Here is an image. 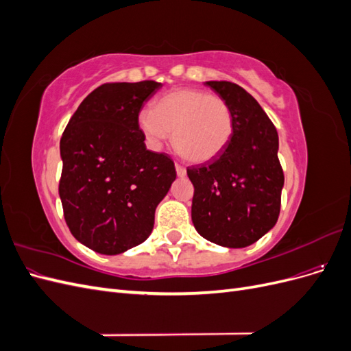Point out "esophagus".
I'll return each instance as SVG.
<instances>
[{
    "label": "esophagus",
    "mask_w": 351,
    "mask_h": 351,
    "mask_svg": "<svg viewBox=\"0 0 351 351\" xmlns=\"http://www.w3.org/2000/svg\"><path fill=\"white\" fill-rule=\"evenodd\" d=\"M176 171H177V176H178V177H184V176L187 174L186 168H184L183 165H180V164H176Z\"/></svg>",
    "instance_id": "34e87169"
}]
</instances>
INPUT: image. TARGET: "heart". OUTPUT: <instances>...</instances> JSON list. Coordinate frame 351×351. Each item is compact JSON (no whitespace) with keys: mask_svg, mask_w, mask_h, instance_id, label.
<instances>
[{"mask_svg":"<svg viewBox=\"0 0 351 351\" xmlns=\"http://www.w3.org/2000/svg\"><path fill=\"white\" fill-rule=\"evenodd\" d=\"M139 129L154 149L171 136L187 161L205 162L226 149L234 133V117L227 101L197 89H174L159 98L154 111L139 114Z\"/></svg>","mask_w":351,"mask_h":351,"instance_id":"b5f03b06","label":"heart"}]
</instances>
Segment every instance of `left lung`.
<instances>
[{
    "label": "left lung",
    "instance_id": "8db88e82",
    "mask_svg": "<svg viewBox=\"0 0 351 351\" xmlns=\"http://www.w3.org/2000/svg\"><path fill=\"white\" fill-rule=\"evenodd\" d=\"M227 101L234 133L212 161L187 168L193 183L192 221L202 237L224 247H246L277 224L284 173L278 133L250 93L231 82H206Z\"/></svg>",
    "mask_w": 351,
    "mask_h": 351
}]
</instances>
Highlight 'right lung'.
I'll return each instance as SVG.
<instances>
[{"label":"right lung","mask_w":351,"mask_h":351,"mask_svg":"<svg viewBox=\"0 0 351 351\" xmlns=\"http://www.w3.org/2000/svg\"><path fill=\"white\" fill-rule=\"evenodd\" d=\"M162 84L104 83L70 119L60 141L64 219L84 246L119 254L143 243L155 209L176 180L173 159L151 152L139 112Z\"/></svg>","instance_id":"add662e5"}]
</instances>
